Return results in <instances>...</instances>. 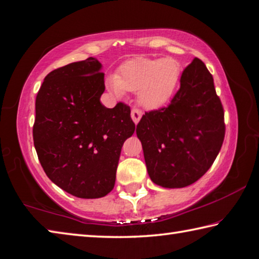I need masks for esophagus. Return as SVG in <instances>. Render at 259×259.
<instances>
[{
  "label": "esophagus",
  "mask_w": 259,
  "mask_h": 259,
  "mask_svg": "<svg viewBox=\"0 0 259 259\" xmlns=\"http://www.w3.org/2000/svg\"><path fill=\"white\" fill-rule=\"evenodd\" d=\"M142 111H140L139 109H133L132 110V113H131V117H132V120L134 121V124L137 125L138 122L140 121V119H141L142 117Z\"/></svg>",
  "instance_id": "obj_1"
}]
</instances>
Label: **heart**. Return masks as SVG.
<instances>
[{"instance_id": "1", "label": "heart", "mask_w": 259, "mask_h": 259, "mask_svg": "<svg viewBox=\"0 0 259 259\" xmlns=\"http://www.w3.org/2000/svg\"><path fill=\"white\" fill-rule=\"evenodd\" d=\"M181 77V65L176 58L137 57L125 62L119 73L110 74L105 86L121 99L127 92H138L140 104L146 109H158L172 99Z\"/></svg>"}]
</instances>
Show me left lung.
Here are the masks:
<instances>
[{"label":"left lung","instance_id":"obj_1","mask_svg":"<svg viewBox=\"0 0 259 259\" xmlns=\"http://www.w3.org/2000/svg\"><path fill=\"white\" fill-rule=\"evenodd\" d=\"M147 171L154 184L182 188L213 164L225 137L224 110L213 78L201 59L182 72L167 108L146 112L137 126Z\"/></svg>","mask_w":259,"mask_h":259}]
</instances>
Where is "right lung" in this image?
<instances>
[{
	"label": "right lung",
	"mask_w": 259,
	"mask_h": 259,
	"mask_svg": "<svg viewBox=\"0 0 259 259\" xmlns=\"http://www.w3.org/2000/svg\"><path fill=\"white\" fill-rule=\"evenodd\" d=\"M102 64L70 63L45 78L35 101L33 140L47 177L79 198H99L114 187L122 145L135 131L131 109L101 103Z\"/></svg>",
	"instance_id": "add662e5"
}]
</instances>
